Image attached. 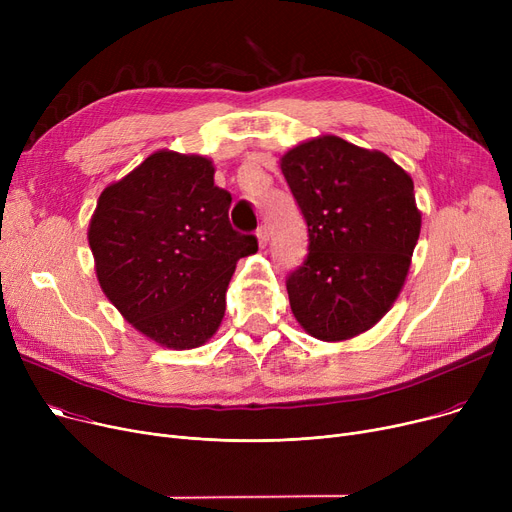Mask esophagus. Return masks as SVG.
I'll list each match as a JSON object with an SVG mask.
<instances>
[{
    "mask_svg": "<svg viewBox=\"0 0 512 512\" xmlns=\"http://www.w3.org/2000/svg\"><path fill=\"white\" fill-rule=\"evenodd\" d=\"M257 240H259L261 247L267 245V240H270V228H267V224H263V226L257 228Z\"/></svg>",
    "mask_w": 512,
    "mask_h": 512,
    "instance_id": "esophagus-1",
    "label": "esophagus"
}]
</instances>
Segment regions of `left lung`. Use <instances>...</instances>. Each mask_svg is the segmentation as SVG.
Segmentation results:
<instances>
[{
    "label": "left lung",
    "mask_w": 512,
    "mask_h": 512,
    "mask_svg": "<svg viewBox=\"0 0 512 512\" xmlns=\"http://www.w3.org/2000/svg\"><path fill=\"white\" fill-rule=\"evenodd\" d=\"M280 168L309 232V253L286 278L290 309L313 338H353L407 280L421 230L413 180L386 153L334 134L290 149Z\"/></svg>",
    "instance_id": "obj_1"
}]
</instances>
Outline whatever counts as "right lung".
Wrapping results in <instances>:
<instances>
[{
	"label": "right lung",
	"mask_w": 512,
	"mask_h": 512,
	"mask_svg": "<svg viewBox=\"0 0 512 512\" xmlns=\"http://www.w3.org/2000/svg\"><path fill=\"white\" fill-rule=\"evenodd\" d=\"M203 155L161 149L105 188L89 245L105 297L147 338L186 351L220 328L236 261L257 251L230 226L232 195Z\"/></svg>",
	"instance_id": "obj_1"
}]
</instances>
